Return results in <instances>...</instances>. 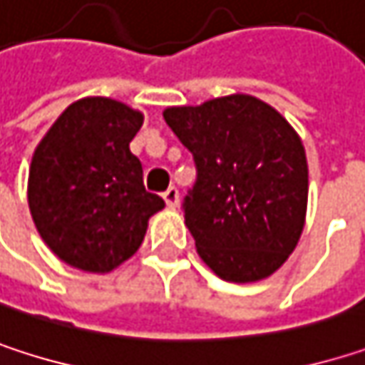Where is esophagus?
<instances>
[{
    "instance_id": "esophagus-1",
    "label": "esophagus",
    "mask_w": 365,
    "mask_h": 365,
    "mask_svg": "<svg viewBox=\"0 0 365 365\" xmlns=\"http://www.w3.org/2000/svg\"><path fill=\"white\" fill-rule=\"evenodd\" d=\"M163 198H165V202H167L169 209H175V207L180 205V190H178L175 185H171V187L163 194Z\"/></svg>"
}]
</instances>
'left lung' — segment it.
I'll use <instances>...</instances> for the list:
<instances>
[{
  "instance_id": "left-lung-1",
  "label": "left lung",
  "mask_w": 365,
  "mask_h": 365,
  "mask_svg": "<svg viewBox=\"0 0 365 365\" xmlns=\"http://www.w3.org/2000/svg\"><path fill=\"white\" fill-rule=\"evenodd\" d=\"M163 115L196 163L183 213L200 259L230 283L270 277L296 250L307 220L300 135L274 108L241 93Z\"/></svg>"
}]
</instances>
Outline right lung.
Instances as JSON below:
<instances>
[{
	"mask_svg": "<svg viewBox=\"0 0 365 365\" xmlns=\"http://www.w3.org/2000/svg\"><path fill=\"white\" fill-rule=\"evenodd\" d=\"M143 113L108 97L71 103L37 143L27 200L41 241L65 264L106 274L135 254L165 200L145 192L128 143Z\"/></svg>",
	"mask_w": 365,
	"mask_h": 365,
	"instance_id": "add662e5",
	"label": "right lung"
}]
</instances>
